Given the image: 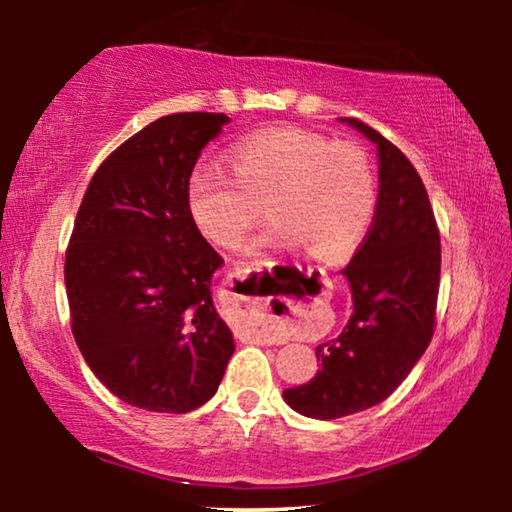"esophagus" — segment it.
<instances>
[{"label":"esophagus","instance_id":"esophagus-1","mask_svg":"<svg viewBox=\"0 0 512 512\" xmlns=\"http://www.w3.org/2000/svg\"><path fill=\"white\" fill-rule=\"evenodd\" d=\"M247 277L242 270L230 272L223 282V300L233 312V324L235 331H244L254 342L261 345H275L282 338L275 333V328L270 324V314L265 312V300L256 298L249 289Z\"/></svg>","mask_w":512,"mask_h":512}]
</instances>
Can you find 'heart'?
Instances as JSON below:
<instances>
[{
    "label": "heart",
    "mask_w": 512,
    "mask_h": 512,
    "mask_svg": "<svg viewBox=\"0 0 512 512\" xmlns=\"http://www.w3.org/2000/svg\"><path fill=\"white\" fill-rule=\"evenodd\" d=\"M230 167L198 160L186 179L191 219L216 247H237L265 207L275 221L265 247H303L314 261L335 263L366 240L377 209V177L359 144L319 132L275 128L230 149Z\"/></svg>",
    "instance_id": "b5f03b06"
}]
</instances>
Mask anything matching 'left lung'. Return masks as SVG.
Listing matches in <instances>:
<instances>
[{
	"label": "left lung",
	"mask_w": 512,
	"mask_h": 512,
	"mask_svg": "<svg viewBox=\"0 0 512 512\" xmlns=\"http://www.w3.org/2000/svg\"><path fill=\"white\" fill-rule=\"evenodd\" d=\"M377 144L375 219L342 275L354 312L342 333L317 347L321 370L286 389L284 401L314 419H340L394 394L436 331L440 233L424 181L405 153L359 118H342Z\"/></svg>",
	"instance_id": "8db88e82"
}]
</instances>
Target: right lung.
<instances>
[{
	"instance_id": "right-lung-1",
	"label": "right lung",
	"mask_w": 512,
	"mask_h": 512,
	"mask_svg": "<svg viewBox=\"0 0 512 512\" xmlns=\"http://www.w3.org/2000/svg\"><path fill=\"white\" fill-rule=\"evenodd\" d=\"M226 114H172L111 151L90 179L65 256L72 333L97 380L151 412H191L235 352L216 314L223 263L191 219L186 179Z\"/></svg>"
}]
</instances>
